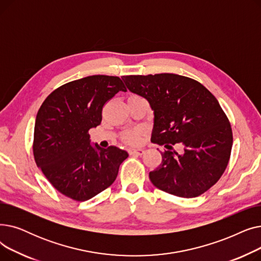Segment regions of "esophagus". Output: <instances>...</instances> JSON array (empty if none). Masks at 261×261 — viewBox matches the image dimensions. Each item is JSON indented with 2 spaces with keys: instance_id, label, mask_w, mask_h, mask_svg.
I'll use <instances>...</instances> for the list:
<instances>
[{
  "instance_id": "1",
  "label": "esophagus",
  "mask_w": 261,
  "mask_h": 261,
  "mask_svg": "<svg viewBox=\"0 0 261 261\" xmlns=\"http://www.w3.org/2000/svg\"><path fill=\"white\" fill-rule=\"evenodd\" d=\"M129 152L132 155H142L144 153V150L143 149H131V150H129Z\"/></svg>"
}]
</instances>
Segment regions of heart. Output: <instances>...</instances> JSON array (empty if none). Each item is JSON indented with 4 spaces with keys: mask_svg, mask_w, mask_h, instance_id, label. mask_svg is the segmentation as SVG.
<instances>
[{
    "mask_svg": "<svg viewBox=\"0 0 261 261\" xmlns=\"http://www.w3.org/2000/svg\"><path fill=\"white\" fill-rule=\"evenodd\" d=\"M125 140L130 144H138L140 142V133L138 131H131L126 133Z\"/></svg>",
    "mask_w": 261,
    "mask_h": 261,
    "instance_id": "1",
    "label": "heart"
}]
</instances>
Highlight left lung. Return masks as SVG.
I'll use <instances>...</instances> for the list:
<instances>
[{
  "mask_svg": "<svg viewBox=\"0 0 261 261\" xmlns=\"http://www.w3.org/2000/svg\"><path fill=\"white\" fill-rule=\"evenodd\" d=\"M128 90L152 109L151 141L165 145L160 166L149 177L159 189L195 198L215 185L230 156V123L215 96L200 82L176 74L122 76ZM184 148L182 154L172 150Z\"/></svg>",
  "mask_w": 261,
  "mask_h": 261,
  "instance_id": "left-lung-1",
  "label": "left lung"
}]
</instances>
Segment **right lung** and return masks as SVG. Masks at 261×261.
Listing matches in <instances>:
<instances>
[{"label":"right lung","mask_w":261,"mask_h":261,"mask_svg":"<svg viewBox=\"0 0 261 261\" xmlns=\"http://www.w3.org/2000/svg\"><path fill=\"white\" fill-rule=\"evenodd\" d=\"M119 91H127L119 77L93 75L61 86L40 107L35 161L62 195L87 201L115 181L128 152L115 146H93L89 130L100 125L102 107Z\"/></svg>","instance_id":"add662e5"}]
</instances>
